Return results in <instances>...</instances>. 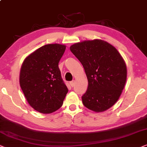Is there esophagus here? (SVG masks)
<instances>
[{"label": "esophagus", "mask_w": 147, "mask_h": 147, "mask_svg": "<svg viewBox=\"0 0 147 147\" xmlns=\"http://www.w3.org/2000/svg\"><path fill=\"white\" fill-rule=\"evenodd\" d=\"M75 81H72L71 82H70V85L71 87H74L75 86Z\"/></svg>", "instance_id": "obj_1"}]
</instances>
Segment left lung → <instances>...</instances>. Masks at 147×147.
<instances>
[{
    "label": "left lung",
    "instance_id": "1",
    "mask_svg": "<svg viewBox=\"0 0 147 147\" xmlns=\"http://www.w3.org/2000/svg\"><path fill=\"white\" fill-rule=\"evenodd\" d=\"M70 50L81 62L87 77L83 105L95 112L110 108L118 100L126 81L127 68L122 56L101 40L76 43Z\"/></svg>",
    "mask_w": 147,
    "mask_h": 147
}]
</instances>
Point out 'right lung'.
Listing matches in <instances>:
<instances>
[{
  "mask_svg": "<svg viewBox=\"0 0 147 147\" xmlns=\"http://www.w3.org/2000/svg\"><path fill=\"white\" fill-rule=\"evenodd\" d=\"M66 46L47 44L25 58L21 66L19 83L27 102L42 113L58 110L68 90L58 68Z\"/></svg>",
  "mask_w": 147,
  "mask_h": 147,
  "instance_id": "add662e5",
  "label": "right lung"
}]
</instances>
